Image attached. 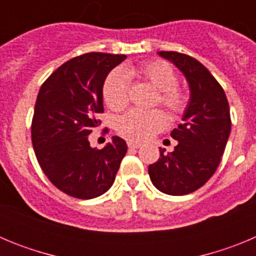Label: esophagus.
<instances>
[{
  "instance_id": "obj_1",
  "label": "esophagus",
  "mask_w": 256,
  "mask_h": 256,
  "mask_svg": "<svg viewBox=\"0 0 256 256\" xmlns=\"http://www.w3.org/2000/svg\"><path fill=\"white\" fill-rule=\"evenodd\" d=\"M126 144H128V148H133V150H137V148H140L142 146V144H140V142H136V141H128Z\"/></svg>"
}]
</instances>
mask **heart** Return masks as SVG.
<instances>
[{"instance_id":"obj_1","label":"heart","mask_w":256,"mask_h":256,"mask_svg":"<svg viewBox=\"0 0 256 256\" xmlns=\"http://www.w3.org/2000/svg\"><path fill=\"white\" fill-rule=\"evenodd\" d=\"M128 78H137L148 83L159 91L158 102L173 115L182 114L187 108L188 97L177 87V74L166 61H148L126 69H115L104 83L102 96L106 105L122 112L130 102ZM168 124V118L162 110H132L116 122V132L130 141H146L162 130Z\"/></svg>"}]
</instances>
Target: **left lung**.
I'll use <instances>...</instances> for the list:
<instances>
[{"instance_id": "1", "label": "left lung", "mask_w": 256, "mask_h": 256, "mask_svg": "<svg viewBox=\"0 0 256 256\" xmlns=\"http://www.w3.org/2000/svg\"><path fill=\"white\" fill-rule=\"evenodd\" d=\"M158 55L182 72L190 101L183 123L170 133L178 144L168 154L160 148L159 160L148 166V176L166 195H187L204 186L218 168L230 133V105L222 86L200 61L174 51Z\"/></svg>"}]
</instances>
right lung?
<instances>
[{
    "label": "right lung",
    "mask_w": 256,
    "mask_h": 256,
    "mask_svg": "<svg viewBox=\"0 0 256 256\" xmlns=\"http://www.w3.org/2000/svg\"><path fill=\"white\" fill-rule=\"evenodd\" d=\"M126 55L90 52L66 61L42 84L32 120V144L40 168L52 184L76 198L105 194L115 180L126 152L114 136L101 150L88 134L101 124L102 88L108 74Z\"/></svg>",
    "instance_id": "add662e5"
}]
</instances>
